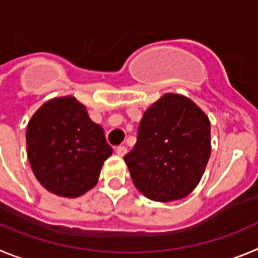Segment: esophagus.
<instances>
[{"mask_svg":"<svg viewBox=\"0 0 258 258\" xmlns=\"http://www.w3.org/2000/svg\"><path fill=\"white\" fill-rule=\"evenodd\" d=\"M126 152H127V149L125 147V146H118V147H116V154H117L120 157L125 156Z\"/></svg>","mask_w":258,"mask_h":258,"instance_id":"1","label":"esophagus"}]
</instances>
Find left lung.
Segmentation results:
<instances>
[{
    "mask_svg": "<svg viewBox=\"0 0 258 258\" xmlns=\"http://www.w3.org/2000/svg\"><path fill=\"white\" fill-rule=\"evenodd\" d=\"M211 121L190 98L166 93L146 109L134 149L124 156L134 186L154 202L183 199L211 156Z\"/></svg>",
    "mask_w": 258,
    "mask_h": 258,
    "instance_id": "left-lung-1",
    "label": "left lung"
}]
</instances>
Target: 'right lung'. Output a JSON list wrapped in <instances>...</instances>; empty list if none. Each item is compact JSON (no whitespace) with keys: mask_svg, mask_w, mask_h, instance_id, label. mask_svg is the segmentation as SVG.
Wrapping results in <instances>:
<instances>
[{"mask_svg":"<svg viewBox=\"0 0 258 258\" xmlns=\"http://www.w3.org/2000/svg\"><path fill=\"white\" fill-rule=\"evenodd\" d=\"M26 140L37 181L49 192L63 198H79L92 190L112 154L103 127L71 95L42 104L29 120Z\"/></svg>","mask_w":258,"mask_h":258,"instance_id":"1","label":"right lung"}]
</instances>
